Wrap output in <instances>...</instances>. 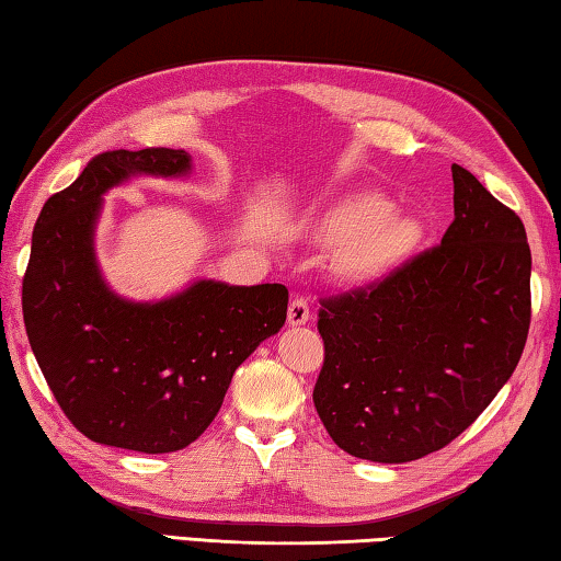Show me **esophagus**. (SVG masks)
Masks as SVG:
<instances>
[{
  "label": "esophagus",
  "instance_id": "34e87169",
  "mask_svg": "<svg viewBox=\"0 0 561 561\" xmlns=\"http://www.w3.org/2000/svg\"><path fill=\"white\" fill-rule=\"evenodd\" d=\"M287 317H289V324H291V327H301V324H307L309 317H311V311H309V301L304 299V297H294V299L289 301V311H287Z\"/></svg>",
  "mask_w": 561,
  "mask_h": 561
}]
</instances>
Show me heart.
Segmentation results:
<instances>
[{
  "mask_svg": "<svg viewBox=\"0 0 561 561\" xmlns=\"http://www.w3.org/2000/svg\"><path fill=\"white\" fill-rule=\"evenodd\" d=\"M327 234L348 240L341 264L351 274H371L413 244L417 227L411 217L391 213L381 193H358L331 215Z\"/></svg>",
  "mask_w": 561,
  "mask_h": 561,
  "instance_id": "obj_1",
  "label": "heart"
}]
</instances>
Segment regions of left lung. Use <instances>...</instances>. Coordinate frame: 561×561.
I'll return each instance as SVG.
<instances>
[{
  "label": "left lung",
  "mask_w": 561,
  "mask_h": 561,
  "mask_svg": "<svg viewBox=\"0 0 561 561\" xmlns=\"http://www.w3.org/2000/svg\"><path fill=\"white\" fill-rule=\"evenodd\" d=\"M443 242L319 304L314 405L341 450L408 462L470 428L525 351L531 254L515 210L453 165Z\"/></svg>",
  "instance_id": "1"
}]
</instances>
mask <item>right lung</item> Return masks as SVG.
Returning <instances> with one entry per match:
<instances>
[{
  "mask_svg": "<svg viewBox=\"0 0 561 561\" xmlns=\"http://www.w3.org/2000/svg\"><path fill=\"white\" fill-rule=\"evenodd\" d=\"M173 148L108 150L44 203L22 282L24 327L66 417L93 443L173 453L201 438L237 366L287 321L284 284L201 279L175 297L136 304L101 279L93 230L101 197L130 175L175 178Z\"/></svg>",
  "mask_w": 561,
  "mask_h": 561,
  "instance_id": "right-lung-1",
  "label": "right lung"
}]
</instances>
